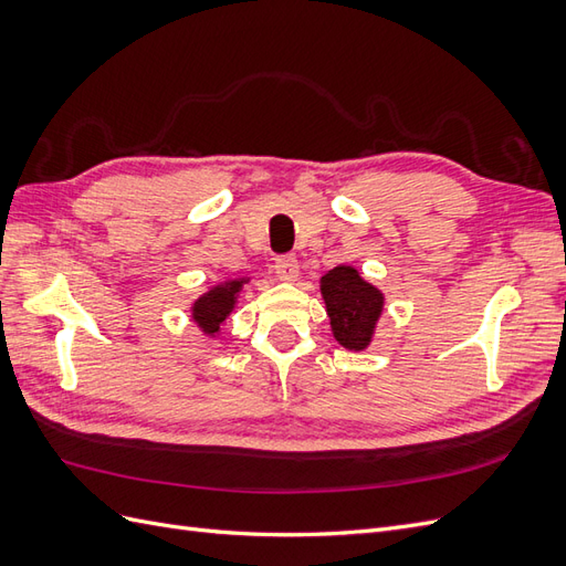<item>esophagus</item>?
Here are the masks:
<instances>
[{
  "label": "esophagus",
  "mask_w": 566,
  "mask_h": 566,
  "mask_svg": "<svg viewBox=\"0 0 566 566\" xmlns=\"http://www.w3.org/2000/svg\"><path fill=\"white\" fill-rule=\"evenodd\" d=\"M273 271L281 281H295L300 273V264L295 254H281L276 262H273Z\"/></svg>",
  "instance_id": "1"
}]
</instances>
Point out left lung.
I'll list each match as a JSON object with an SVG mask.
<instances>
[{
  "mask_svg": "<svg viewBox=\"0 0 566 566\" xmlns=\"http://www.w3.org/2000/svg\"><path fill=\"white\" fill-rule=\"evenodd\" d=\"M321 293L339 345L356 352L366 349L382 312L380 290L358 276L356 269L335 266L321 279Z\"/></svg>",
  "mask_w": 566,
  "mask_h": 566,
  "instance_id": "1",
  "label": "left lung"
}]
</instances>
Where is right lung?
Returning <instances> with one entry per match:
<instances>
[{"mask_svg":"<svg viewBox=\"0 0 566 566\" xmlns=\"http://www.w3.org/2000/svg\"><path fill=\"white\" fill-rule=\"evenodd\" d=\"M238 287H241V281L214 287L193 304V318L205 333H217L221 321H227L229 312L233 310Z\"/></svg>","mask_w":566,"mask_h":566,"instance_id":"1","label":"right lung"}]
</instances>
